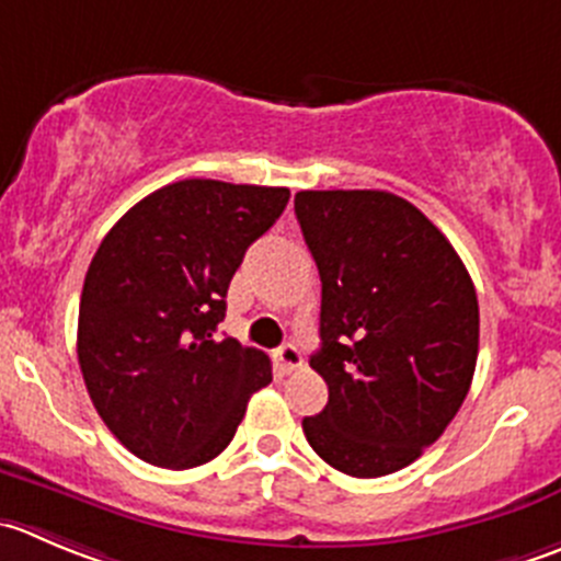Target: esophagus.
Segmentation results:
<instances>
[{
  "mask_svg": "<svg viewBox=\"0 0 561 561\" xmlns=\"http://www.w3.org/2000/svg\"><path fill=\"white\" fill-rule=\"evenodd\" d=\"M276 362H279L282 373H293L301 367V351L293 342H285L282 347H276Z\"/></svg>",
  "mask_w": 561,
  "mask_h": 561,
  "instance_id": "34e87169",
  "label": "esophagus"
}]
</instances>
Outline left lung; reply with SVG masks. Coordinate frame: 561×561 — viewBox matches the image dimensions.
Here are the masks:
<instances>
[{
  "mask_svg": "<svg viewBox=\"0 0 561 561\" xmlns=\"http://www.w3.org/2000/svg\"><path fill=\"white\" fill-rule=\"evenodd\" d=\"M318 263L320 351L329 402L301 422L336 471L383 477L438 442L469 394L480 304L444 232L389 192H298Z\"/></svg>",
  "mask_w": 561,
  "mask_h": 561,
  "instance_id": "obj_1",
  "label": "left lung"
}]
</instances>
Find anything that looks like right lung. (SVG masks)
I'll return each mask as SVG.
<instances>
[{
	"instance_id": "add662e5",
	"label": "right lung",
	"mask_w": 561,
	"mask_h": 561,
	"mask_svg": "<svg viewBox=\"0 0 561 561\" xmlns=\"http://www.w3.org/2000/svg\"><path fill=\"white\" fill-rule=\"evenodd\" d=\"M287 199L290 188L178 181L136 203L98 247L76 353L98 416L145 463L214 460L274 378L263 351L219 340L216 325L243 254Z\"/></svg>"
}]
</instances>
